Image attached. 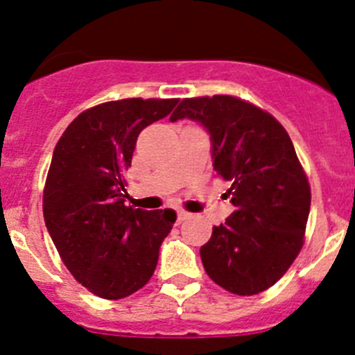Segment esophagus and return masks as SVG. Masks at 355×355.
Wrapping results in <instances>:
<instances>
[{"label": "esophagus", "mask_w": 355, "mask_h": 355, "mask_svg": "<svg viewBox=\"0 0 355 355\" xmlns=\"http://www.w3.org/2000/svg\"><path fill=\"white\" fill-rule=\"evenodd\" d=\"M191 217V214H187V211H184V210H180L177 214V223L180 224V223H184V220H187V218Z\"/></svg>", "instance_id": "obj_1"}]
</instances>
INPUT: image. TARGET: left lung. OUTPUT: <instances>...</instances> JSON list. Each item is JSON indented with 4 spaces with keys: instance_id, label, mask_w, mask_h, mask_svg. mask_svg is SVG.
Wrapping results in <instances>:
<instances>
[{
    "instance_id": "obj_1",
    "label": "left lung",
    "mask_w": 355,
    "mask_h": 355,
    "mask_svg": "<svg viewBox=\"0 0 355 355\" xmlns=\"http://www.w3.org/2000/svg\"><path fill=\"white\" fill-rule=\"evenodd\" d=\"M196 121L210 135L217 175L234 211L200 248L205 271L238 296L266 291L303 247L310 185L282 124L233 96L182 99L170 121Z\"/></svg>"
}]
</instances>
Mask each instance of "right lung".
I'll return each mask as SVG.
<instances>
[{"instance_id":"add662e5","label":"right lung","mask_w":355,"mask_h":355,"mask_svg":"<svg viewBox=\"0 0 355 355\" xmlns=\"http://www.w3.org/2000/svg\"><path fill=\"white\" fill-rule=\"evenodd\" d=\"M177 103H103L82 112L55 145L43 191L45 226L69 273L96 296L121 300L141 289L177 220L171 208L125 207L124 178L141 129Z\"/></svg>"}]
</instances>
